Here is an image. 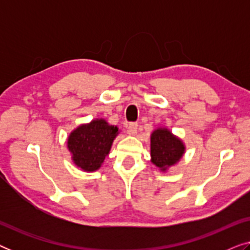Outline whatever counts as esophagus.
I'll return each instance as SVG.
<instances>
[{
  "mask_svg": "<svg viewBox=\"0 0 250 250\" xmlns=\"http://www.w3.org/2000/svg\"><path fill=\"white\" fill-rule=\"evenodd\" d=\"M127 133L131 135H135L138 133V124L136 123H129L127 125Z\"/></svg>",
  "mask_w": 250,
  "mask_h": 250,
  "instance_id": "34e87169",
  "label": "esophagus"
}]
</instances>
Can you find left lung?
I'll return each mask as SVG.
<instances>
[{"label": "left lung", "instance_id": "obj_1", "mask_svg": "<svg viewBox=\"0 0 250 250\" xmlns=\"http://www.w3.org/2000/svg\"><path fill=\"white\" fill-rule=\"evenodd\" d=\"M186 151L184 143L169 129L159 127L150 136V155L151 163L160 170L166 172L183 157Z\"/></svg>", "mask_w": 250, "mask_h": 250}]
</instances>
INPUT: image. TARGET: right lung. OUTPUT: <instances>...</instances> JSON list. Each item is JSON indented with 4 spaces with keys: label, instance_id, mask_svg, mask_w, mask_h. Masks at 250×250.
<instances>
[{
    "label": "right lung",
    "instance_id": "right-lung-1",
    "mask_svg": "<svg viewBox=\"0 0 250 250\" xmlns=\"http://www.w3.org/2000/svg\"><path fill=\"white\" fill-rule=\"evenodd\" d=\"M117 134V126L109 125L102 118L75 128L67 141L75 165L85 172L98 170L109 155Z\"/></svg>",
    "mask_w": 250,
    "mask_h": 250
}]
</instances>
